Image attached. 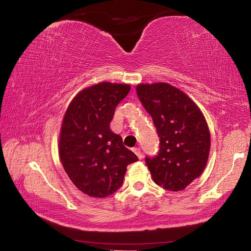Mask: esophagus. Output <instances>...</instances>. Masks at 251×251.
Instances as JSON below:
<instances>
[{"mask_svg": "<svg viewBox=\"0 0 251 251\" xmlns=\"http://www.w3.org/2000/svg\"><path fill=\"white\" fill-rule=\"evenodd\" d=\"M134 152H135L136 154H137V157H138L139 159L143 158V152H141L140 148H135V149H134Z\"/></svg>", "mask_w": 251, "mask_h": 251, "instance_id": "esophagus-1", "label": "esophagus"}]
</instances>
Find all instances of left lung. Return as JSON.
Instances as JSON below:
<instances>
[{"mask_svg": "<svg viewBox=\"0 0 251 251\" xmlns=\"http://www.w3.org/2000/svg\"><path fill=\"white\" fill-rule=\"evenodd\" d=\"M136 91L159 137L158 152L145 158L152 179L166 190H184L207 163L206 121L188 95L170 84H139Z\"/></svg>", "mask_w": 251, "mask_h": 251, "instance_id": "obj_1", "label": "left lung"}]
</instances>
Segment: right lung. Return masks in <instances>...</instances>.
Masks as SVG:
<instances>
[{"label":"right lung","instance_id":"1","mask_svg":"<svg viewBox=\"0 0 251 251\" xmlns=\"http://www.w3.org/2000/svg\"><path fill=\"white\" fill-rule=\"evenodd\" d=\"M129 90L127 84L102 82L81 91L65 114L59 140L62 166L76 188L90 197L115 193L127 166L138 160L110 128L116 106Z\"/></svg>","mask_w":251,"mask_h":251}]
</instances>
